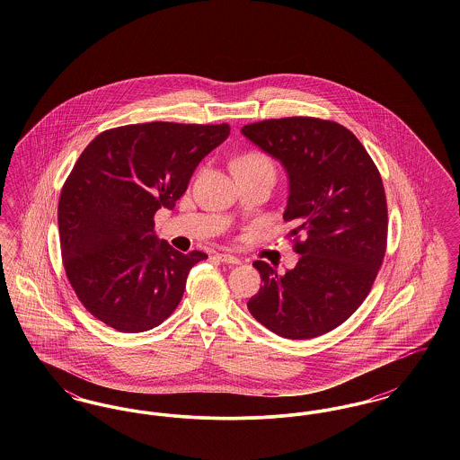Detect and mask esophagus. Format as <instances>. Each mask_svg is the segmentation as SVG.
I'll return each instance as SVG.
<instances>
[{
	"mask_svg": "<svg viewBox=\"0 0 460 460\" xmlns=\"http://www.w3.org/2000/svg\"><path fill=\"white\" fill-rule=\"evenodd\" d=\"M217 259H219L220 262L229 263V265H236V263L241 262L238 257H234V255H231V253H219Z\"/></svg>",
	"mask_w": 460,
	"mask_h": 460,
	"instance_id": "34e87169",
	"label": "esophagus"
}]
</instances>
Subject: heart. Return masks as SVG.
I'll list each match as a JSON object with an SVG mask.
<instances>
[{
  "mask_svg": "<svg viewBox=\"0 0 460 460\" xmlns=\"http://www.w3.org/2000/svg\"><path fill=\"white\" fill-rule=\"evenodd\" d=\"M238 171H267L270 174H276L274 162L262 152H248L240 156L236 162V172Z\"/></svg>",
  "mask_w": 460,
  "mask_h": 460,
  "instance_id": "obj_1",
  "label": "heart"
}]
</instances>
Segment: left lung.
<instances>
[{
	"instance_id": "obj_1",
	"label": "left lung",
	"mask_w": 460,
	"mask_h": 460,
	"mask_svg": "<svg viewBox=\"0 0 460 460\" xmlns=\"http://www.w3.org/2000/svg\"><path fill=\"white\" fill-rule=\"evenodd\" d=\"M241 132L286 169L283 217L295 224L289 234L300 253L285 274L253 262L263 285L248 310L283 338L321 336L362 305L385 259L388 207L381 174L355 134L332 120L270 119Z\"/></svg>"
}]
</instances>
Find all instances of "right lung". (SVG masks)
<instances>
[{"label":"right lung","instance_id":"right-lung-1","mask_svg":"<svg viewBox=\"0 0 460 460\" xmlns=\"http://www.w3.org/2000/svg\"><path fill=\"white\" fill-rule=\"evenodd\" d=\"M229 131V124H131L98 134L81 154L62 188L58 229L66 278L98 321L143 332L179 305L191 267L207 255L158 240L155 212L174 208Z\"/></svg>","mask_w":460,"mask_h":460}]
</instances>
